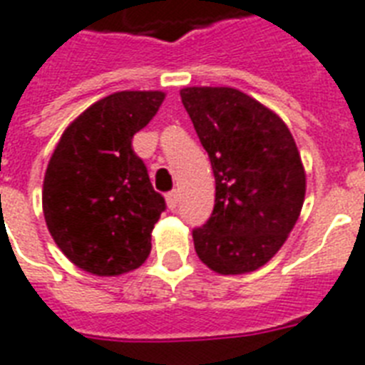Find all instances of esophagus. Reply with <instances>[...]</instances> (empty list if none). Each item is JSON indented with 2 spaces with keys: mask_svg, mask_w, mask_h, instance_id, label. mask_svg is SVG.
I'll return each mask as SVG.
<instances>
[{
  "mask_svg": "<svg viewBox=\"0 0 365 365\" xmlns=\"http://www.w3.org/2000/svg\"><path fill=\"white\" fill-rule=\"evenodd\" d=\"M178 199H180V195H178V191L174 189V191H170V193H166V205H168V208L170 210H174L178 206Z\"/></svg>",
  "mask_w": 365,
  "mask_h": 365,
  "instance_id": "1",
  "label": "esophagus"
}]
</instances>
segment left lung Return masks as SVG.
Returning <instances> with one entry per match:
<instances>
[{
	"label": "left lung",
	"instance_id": "8db88e82",
	"mask_svg": "<svg viewBox=\"0 0 365 365\" xmlns=\"http://www.w3.org/2000/svg\"><path fill=\"white\" fill-rule=\"evenodd\" d=\"M182 104L210 157L216 205L193 229L199 259L220 274L259 269L282 248L305 200V168L280 117L231 87H185Z\"/></svg>",
	"mask_w": 365,
	"mask_h": 365
}]
</instances>
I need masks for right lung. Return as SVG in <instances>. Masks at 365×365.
<instances>
[{
    "instance_id": "right-lung-1",
    "label": "right lung",
    "mask_w": 365,
    "mask_h": 365,
    "mask_svg": "<svg viewBox=\"0 0 365 365\" xmlns=\"http://www.w3.org/2000/svg\"><path fill=\"white\" fill-rule=\"evenodd\" d=\"M163 100L160 91H121L98 100L66 128L48 160V233L73 265L96 277L134 271L151 252V231L166 205L132 138Z\"/></svg>"
}]
</instances>
